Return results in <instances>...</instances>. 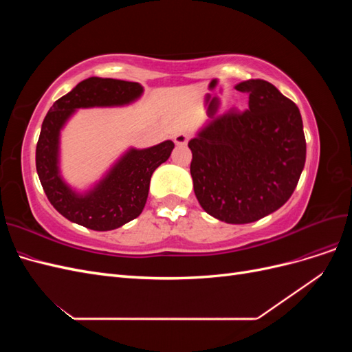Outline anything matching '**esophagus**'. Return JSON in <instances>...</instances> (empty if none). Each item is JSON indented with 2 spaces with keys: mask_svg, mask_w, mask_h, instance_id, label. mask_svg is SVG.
<instances>
[{
  "mask_svg": "<svg viewBox=\"0 0 352 352\" xmlns=\"http://www.w3.org/2000/svg\"><path fill=\"white\" fill-rule=\"evenodd\" d=\"M188 141H189V136L186 133H177V135H175V144L179 145V146L186 145Z\"/></svg>",
  "mask_w": 352,
  "mask_h": 352,
  "instance_id": "obj_1",
  "label": "esophagus"
}]
</instances>
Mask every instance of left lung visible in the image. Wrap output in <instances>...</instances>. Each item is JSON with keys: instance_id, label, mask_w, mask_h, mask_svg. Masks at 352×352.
Listing matches in <instances>:
<instances>
[{"instance_id": "1", "label": "left lung", "mask_w": 352, "mask_h": 352, "mask_svg": "<svg viewBox=\"0 0 352 352\" xmlns=\"http://www.w3.org/2000/svg\"><path fill=\"white\" fill-rule=\"evenodd\" d=\"M248 109L208 122L189 141L194 192L206 212L230 225L257 221L291 198L305 164L295 102L261 79L235 87Z\"/></svg>"}]
</instances>
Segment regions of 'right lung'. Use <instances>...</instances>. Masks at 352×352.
Here are the masks:
<instances>
[{
    "instance_id": "obj_1",
    "label": "right lung",
    "mask_w": 352,
    "mask_h": 352,
    "mask_svg": "<svg viewBox=\"0 0 352 352\" xmlns=\"http://www.w3.org/2000/svg\"><path fill=\"white\" fill-rule=\"evenodd\" d=\"M138 82L92 76L57 100L42 122L36 144V172L45 194L61 216L92 230L122 228L141 214L154 170L167 162L173 141L150 148L129 146L88 188L67 184L61 173V131L80 109L126 107L142 97Z\"/></svg>"
}]
</instances>
